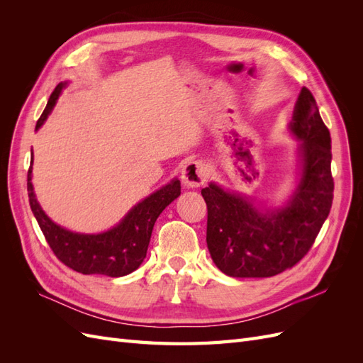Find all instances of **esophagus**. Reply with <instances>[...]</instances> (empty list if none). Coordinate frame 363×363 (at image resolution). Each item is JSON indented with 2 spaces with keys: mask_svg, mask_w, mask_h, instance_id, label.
Masks as SVG:
<instances>
[{
  "mask_svg": "<svg viewBox=\"0 0 363 363\" xmlns=\"http://www.w3.org/2000/svg\"><path fill=\"white\" fill-rule=\"evenodd\" d=\"M206 177H207L206 163L195 160V162L186 163V167L183 168V172H182V183L188 189H194L201 186L206 182Z\"/></svg>",
  "mask_w": 363,
  "mask_h": 363,
  "instance_id": "34e87169",
  "label": "esophagus"
}]
</instances>
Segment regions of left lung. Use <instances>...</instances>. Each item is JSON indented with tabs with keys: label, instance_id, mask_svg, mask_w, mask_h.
Segmentation results:
<instances>
[{
	"label": "left lung",
	"instance_id": "8db88e82",
	"mask_svg": "<svg viewBox=\"0 0 363 363\" xmlns=\"http://www.w3.org/2000/svg\"><path fill=\"white\" fill-rule=\"evenodd\" d=\"M288 130L300 142L298 180L283 206H267L215 182L201 189L207 204V248L225 276L262 279L292 268L311 250L330 213L335 189L330 131L306 87Z\"/></svg>",
	"mask_w": 363,
	"mask_h": 363
}]
</instances>
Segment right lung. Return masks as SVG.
<instances>
[{
    "label": "right lung",
    "mask_w": 363,
    "mask_h": 363,
    "mask_svg": "<svg viewBox=\"0 0 363 363\" xmlns=\"http://www.w3.org/2000/svg\"><path fill=\"white\" fill-rule=\"evenodd\" d=\"M68 82H62L50 95L45 111L40 115L36 130L45 123ZM31 164L27 175V191L31 212L57 259L71 269L86 274H101L107 277H123L140 267L147 256L148 244L156 219L180 195V180L168 184L135 204L121 221L103 233H77L56 224L42 211L31 183Z\"/></svg>",
    "instance_id": "right-lung-1"
}]
</instances>
